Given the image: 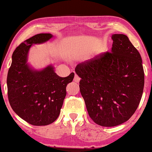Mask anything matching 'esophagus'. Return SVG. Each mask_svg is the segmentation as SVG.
<instances>
[{"mask_svg":"<svg viewBox=\"0 0 152 152\" xmlns=\"http://www.w3.org/2000/svg\"><path fill=\"white\" fill-rule=\"evenodd\" d=\"M74 82H76V83H79V81L80 80V78L78 75H76V74H75V76H74Z\"/></svg>","mask_w":152,"mask_h":152,"instance_id":"obj_1","label":"esophagus"}]
</instances>
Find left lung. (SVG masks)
<instances>
[{
  "mask_svg": "<svg viewBox=\"0 0 152 152\" xmlns=\"http://www.w3.org/2000/svg\"><path fill=\"white\" fill-rule=\"evenodd\" d=\"M111 52L79 63L80 91L89 116L102 127L125 123L136 112L145 83L140 54L124 34H113Z\"/></svg>",
  "mask_w": 152,
  "mask_h": 152,
  "instance_id": "obj_1",
  "label": "left lung"
}]
</instances>
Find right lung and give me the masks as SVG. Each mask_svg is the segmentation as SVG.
<instances>
[{"label":"right lung","mask_w":152,"mask_h":152,"mask_svg":"<svg viewBox=\"0 0 152 152\" xmlns=\"http://www.w3.org/2000/svg\"><path fill=\"white\" fill-rule=\"evenodd\" d=\"M52 37L51 34H38L23 41L13 53L7 74V94L12 110L36 126L50 125L57 119L67 94L66 87L74 77V72L65 78L58 76L52 65L38 70L27 62L33 45L44 43Z\"/></svg>","instance_id":"right-lung-1"}]
</instances>
